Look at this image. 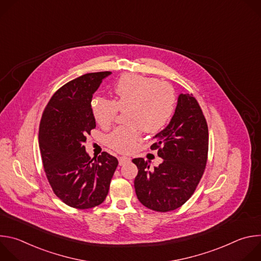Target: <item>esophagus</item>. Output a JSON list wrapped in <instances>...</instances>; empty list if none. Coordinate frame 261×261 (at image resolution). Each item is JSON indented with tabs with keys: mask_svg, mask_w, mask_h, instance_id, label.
<instances>
[{
	"mask_svg": "<svg viewBox=\"0 0 261 261\" xmlns=\"http://www.w3.org/2000/svg\"><path fill=\"white\" fill-rule=\"evenodd\" d=\"M130 158H128V157H125V156H123V157H120L119 158V164L122 166V165H125L126 163H128V162H130Z\"/></svg>",
	"mask_w": 261,
	"mask_h": 261,
	"instance_id": "34e87169",
	"label": "esophagus"
}]
</instances>
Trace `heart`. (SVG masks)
Here are the masks:
<instances>
[{
    "instance_id": "heart-1",
    "label": "heart",
    "mask_w": 261,
    "mask_h": 261,
    "mask_svg": "<svg viewBox=\"0 0 261 261\" xmlns=\"http://www.w3.org/2000/svg\"><path fill=\"white\" fill-rule=\"evenodd\" d=\"M116 99L95 97L92 114L96 122L107 127L114 122L119 109L125 111L128 126L116 128L106 136V143L115 151L130 153L136 147L139 129L154 133L163 129L175 109L173 89L156 79L138 74H125L114 88Z\"/></svg>"
}]
</instances>
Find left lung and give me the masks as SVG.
Returning a JSON list of instances; mask_svg holds the SVG:
<instances>
[{
  "instance_id": "1",
  "label": "left lung",
  "mask_w": 261,
  "mask_h": 261,
  "mask_svg": "<svg viewBox=\"0 0 261 261\" xmlns=\"http://www.w3.org/2000/svg\"><path fill=\"white\" fill-rule=\"evenodd\" d=\"M153 139L151 148H158L163 161L151 169L150 161L133 159L138 168L134 188L144 206L164 213L179 207L191 197L206 165L208 129L193 95H178L169 124Z\"/></svg>"
}]
</instances>
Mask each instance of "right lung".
<instances>
[{"label": "right lung", "mask_w": 261, "mask_h": 261, "mask_svg": "<svg viewBox=\"0 0 261 261\" xmlns=\"http://www.w3.org/2000/svg\"><path fill=\"white\" fill-rule=\"evenodd\" d=\"M111 72L88 73L59 89L42 115L39 147L55 194L67 205L87 210L107 196L118 159L103 152L91 158L84 145L96 127L92 98Z\"/></svg>", "instance_id": "add662e5"}]
</instances>
